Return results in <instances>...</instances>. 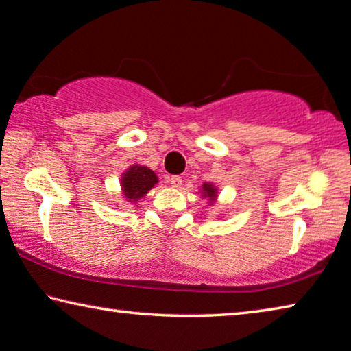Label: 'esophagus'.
<instances>
[{
	"label": "esophagus",
	"mask_w": 351,
	"mask_h": 351,
	"mask_svg": "<svg viewBox=\"0 0 351 351\" xmlns=\"http://www.w3.org/2000/svg\"><path fill=\"white\" fill-rule=\"evenodd\" d=\"M165 181L169 182V184H170L171 187H175V189H178V187H180V186L182 184V180H181L180 176H167Z\"/></svg>",
	"instance_id": "1"
}]
</instances>
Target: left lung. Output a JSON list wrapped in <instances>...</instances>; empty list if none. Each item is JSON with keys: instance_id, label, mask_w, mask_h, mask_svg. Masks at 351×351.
<instances>
[{"instance_id": "1", "label": "left lung", "mask_w": 351, "mask_h": 351, "mask_svg": "<svg viewBox=\"0 0 351 351\" xmlns=\"http://www.w3.org/2000/svg\"><path fill=\"white\" fill-rule=\"evenodd\" d=\"M200 193H202L203 198H206V200H208V205L211 206L213 203L217 200L219 189H217L216 186L213 184V182H203L202 189H200Z\"/></svg>"}]
</instances>
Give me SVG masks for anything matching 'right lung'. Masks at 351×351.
Segmentation results:
<instances>
[{
  "mask_svg": "<svg viewBox=\"0 0 351 351\" xmlns=\"http://www.w3.org/2000/svg\"><path fill=\"white\" fill-rule=\"evenodd\" d=\"M159 182L158 175L149 167L134 164L121 175V195L124 202L137 203Z\"/></svg>",
  "mask_w": 351,
  "mask_h": 351,
  "instance_id": "obj_1",
  "label": "right lung"
}]
</instances>
